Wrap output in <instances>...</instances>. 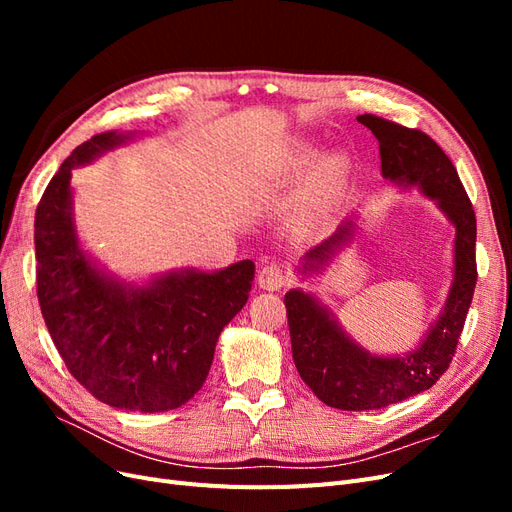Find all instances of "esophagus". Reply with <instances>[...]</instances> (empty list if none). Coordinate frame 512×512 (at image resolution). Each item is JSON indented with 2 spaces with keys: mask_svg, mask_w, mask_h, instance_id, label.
<instances>
[{
  "mask_svg": "<svg viewBox=\"0 0 512 512\" xmlns=\"http://www.w3.org/2000/svg\"><path fill=\"white\" fill-rule=\"evenodd\" d=\"M256 282L262 290L273 292V290H282L288 282V277H286V271L280 265H267V267H262L258 271Z\"/></svg>",
  "mask_w": 512,
  "mask_h": 512,
  "instance_id": "obj_1",
  "label": "esophagus"
}]
</instances>
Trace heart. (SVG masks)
Instances as JSON below:
<instances>
[{"label": "heart", "instance_id": "obj_1", "mask_svg": "<svg viewBox=\"0 0 512 512\" xmlns=\"http://www.w3.org/2000/svg\"><path fill=\"white\" fill-rule=\"evenodd\" d=\"M307 158L294 162V168H301ZM344 179V164L337 158H322L312 177H309L303 192L299 194L297 203L292 205V224L303 232H309L320 226L324 215L329 213L333 198Z\"/></svg>", "mask_w": 512, "mask_h": 512}]
</instances>
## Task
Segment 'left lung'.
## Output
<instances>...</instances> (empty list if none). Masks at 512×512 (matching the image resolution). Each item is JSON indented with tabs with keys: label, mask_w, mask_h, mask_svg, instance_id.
Instances as JSON below:
<instances>
[{
	"label": "left lung",
	"mask_w": 512,
	"mask_h": 512,
	"mask_svg": "<svg viewBox=\"0 0 512 512\" xmlns=\"http://www.w3.org/2000/svg\"><path fill=\"white\" fill-rule=\"evenodd\" d=\"M356 119L378 138L384 181L401 190L416 188L436 203L455 228L451 288L438 318L408 352H369L354 342L316 294L303 288L286 292L292 359L303 382L331 408L378 410L427 391L448 369L476 286V215L453 162L425 132L376 115ZM356 218L354 211L329 239L301 258L297 273L303 282L322 275L352 243L359 230Z\"/></svg>",
	"instance_id": "1"
}]
</instances>
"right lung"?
<instances>
[{
    "label": "right lung",
    "instance_id": "right-lung-1",
    "mask_svg": "<svg viewBox=\"0 0 512 512\" xmlns=\"http://www.w3.org/2000/svg\"><path fill=\"white\" fill-rule=\"evenodd\" d=\"M134 138L136 132L117 130L89 138L46 185L34 222L38 301L61 359L91 395L119 410L166 412L207 380L222 329L250 297L254 262L130 282L85 250L74 222L72 170Z\"/></svg>",
    "mask_w": 512,
    "mask_h": 512
}]
</instances>
